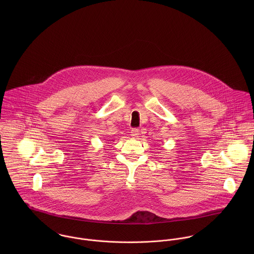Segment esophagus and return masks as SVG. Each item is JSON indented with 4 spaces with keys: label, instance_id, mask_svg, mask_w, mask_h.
Instances as JSON below:
<instances>
[{
    "label": "esophagus",
    "instance_id": "obj_1",
    "mask_svg": "<svg viewBox=\"0 0 254 254\" xmlns=\"http://www.w3.org/2000/svg\"><path fill=\"white\" fill-rule=\"evenodd\" d=\"M139 135H140V131H139V129H136V128H134V129H132V131H131V136L133 137V138H138L139 137Z\"/></svg>",
    "mask_w": 254,
    "mask_h": 254
}]
</instances>
